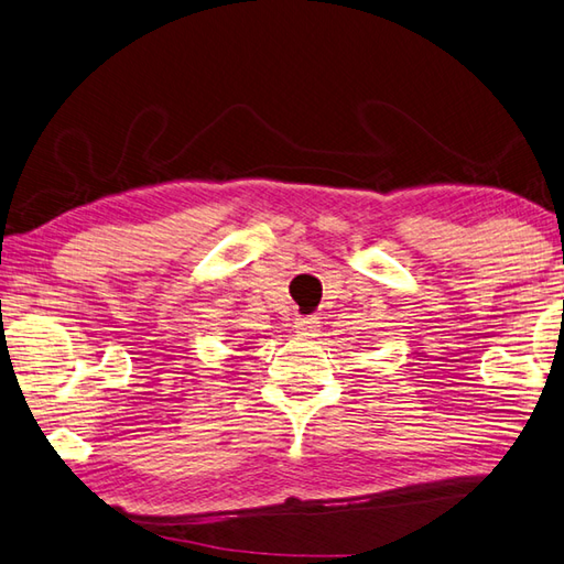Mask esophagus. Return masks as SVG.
Listing matches in <instances>:
<instances>
[{
  "mask_svg": "<svg viewBox=\"0 0 564 564\" xmlns=\"http://www.w3.org/2000/svg\"><path fill=\"white\" fill-rule=\"evenodd\" d=\"M318 330H321V325H318V318H314V316H302L294 323V333L299 337H316Z\"/></svg>",
  "mask_w": 564,
  "mask_h": 564,
  "instance_id": "34e87169",
  "label": "esophagus"
}]
</instances>
